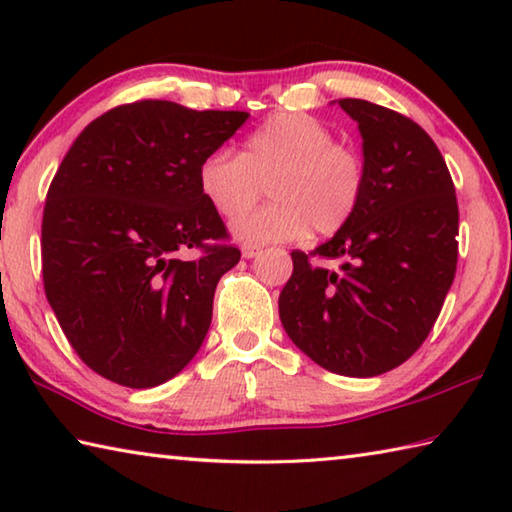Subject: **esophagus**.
I'll return each mask as SVG.
<instances>
[{"label":"esophagus","instance_id":"esophagus-1","mask_svg":"<svg viewBox=\"0 0 512 512\" xmlns=\"http://www.w3.org/2000/svg\"><path fill=\"white\" fill-rule=\"evenodd\" d=\"M241 255H244L246 259H253V257L259 255V248L253 246V244H244V246H241Z\"/></svg>","mask_w":512,"mask_h":512}]
</instances>
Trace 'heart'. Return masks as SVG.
Listing matches in <instances>:
<instances>
[{
    "label": "heart",
    "mask_w": 512,
    "mask_h": 512,
    "mask_svg": "<svg viewBox=\"0 0 512 512\" xmlns=\"http://www.w3.org/2000/svg\"><path fill=\"white\" fill-rule=\"evenodd\" d=\"M325 124L298 112H280L250 133L244 149H216L198 164V189L216 214L235 216L269 183L274 203L232 223L244 244H280L343 230L366 192V162L348 144L332 142Z\"/></svg>",
    "instance_id": "obj_1"
}]
</instances>
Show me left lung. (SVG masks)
<instances>
[{
  "mask_svg": "<svg viewBox=\"0 0 512 512\" xmlns=\"http://www.w3.org/2000/svg\"><path fill=\"white\" fill-rule=\"evenodd\" d=\"M359 124L366 192L350 223L311 253L293 250L280 320L311 361L345 377H377L427 339L454 282L458 203L449 169L413 119L339 99ZM339 258L341 272L310 264Z\"/></svg>",
  "mask_w": 512,
  "mask_h": 512,
  "instance_id": "left-lung-1",
  "label": "left lung"
}]
</instances>
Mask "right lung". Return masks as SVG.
I'll return each mask as SVG.
<instances>
[{"label":"right lung","instance_id":"right-lung-1","mask_svg":"<svg viewBox=\"0 0 512 512\" xmlns=\"http://www.w3.org/2000/svg\"><path fill=\"white\" fill-rule=\"evenodd\" d=\"M246 119L126 103L85 126L60 162L42 214V280L67 341L97 375L153 388L203 345L216 284L241 253L198 189V164Z\"/></svg>","mask_w":512,"mask_h":512}]
</instances>
